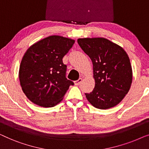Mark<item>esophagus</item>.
<instances>
[{
  "label": "esophagus",
  "mask_w": 149,
  "mask_h": 149,
  "mask_svg": "<svg viewBox=\"0 0 149 149\" xmlns=\"http://www.w3.org/2000/svg\"><path fill=\"white\" fill-rule=\"evenodd\" d=\"M81 81H82V78H79L78 79H77V80L74 81V84H75V86H78L79 84H80Z\"/></svg>",
  "instance_id": "obj_1"
}]
</instances>
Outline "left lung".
<instances>
[{"mask_svg": "<svg viewBox=\"0 0 149 149\" xmlns=\"http://www.w3.org/2000/svg\"><path fill=\"white\" fill-rule=\"evenodd\" d=\"M77 42L93 64L95 86L86 97L100 109L113 107L128 93L132 70L126 52L104 38H79Z\"/></svg>", "mask_w": 149, "mask_h": 149, "instance_id": "1", "label": "left lung"}]
</instances>
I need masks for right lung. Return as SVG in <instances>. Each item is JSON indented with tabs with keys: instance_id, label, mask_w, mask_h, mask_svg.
Returning a JSON list of instances; mask_svg holds the SVG:
<instances>
[{
	"instance_id": "1",
	"label": "right lung",
	"mask_w": 149,
	"mask_h": 149,
	"mask_svg": "<svg viewBox=\"0 0 149 149\" xmlns=\"http://www.w3.org/2000/svg\"><path fill=\"white\" fill-rule=\"evenodd\" d=\"M74 42L68 38L51 36L27 50L21 62L19 78L23 92L34 104L53 107L74 84L67 79V65L63 63Z\"/></svg>"
}]
</instances>
